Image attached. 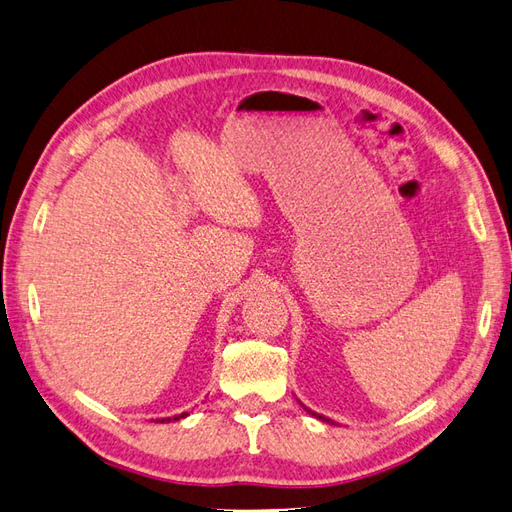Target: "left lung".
<instances>
[{
  "instance_id": "8db88e82",
  "label": "left lung",
  "mask_w": 512,
  "mask_h": 512,
  "mask_svg": "<svg viewBox=\"0 0 512 512\" xmlns=\"http://www.w3.org/2000/svg\"><path fill=\"white\" fill-rule=\"evenodd\" d=\"M303 406H305V404H303ZM305 411H307V413H311L313 417H318V419H322V422H329V424H335V422H333V419H329V417H324V415H318V413H313L311 409H307V406H305Z\"/></svg>"
}]
</instances>
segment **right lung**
I'll use <instances>...</instances> for the list:
<instances>
[{
    "label": "right lung",
    "instance_id": "right-lung-1",
    "mask_svg": "<svg viewBox=\"0 0 512 512\" xmlns=\"http://www.w3.org/2000/svg\"><path fill=\"white\" fill-rule=\"evenodd\" d=\"M190 413H179V415H173V417H162V419H155V422H160V424H166V422H177V419H183V417H188Z\"/></svg>",
    "mask_w": 512,
    "mask_h": 512
}]
</instances>
